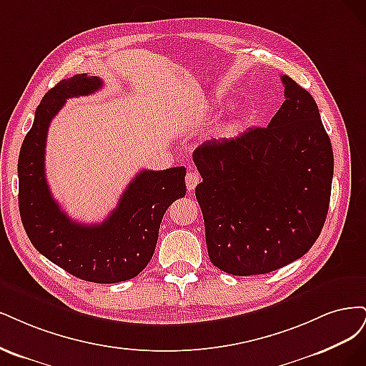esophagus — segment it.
I'll use <instances>...</instances> for the list:
<instances>
[{
    "label": "esophagus",
    "instance_id": "obj_1",
    "mask_svg": "<svg viewBox=\"0 0 366 366\" xmlns=\"http://www.w3.org/2000/svg\"><path fill=\"white\" fill-rule=\"evenodd\" d=\"M200 182V176L194 169H188L187 176H185V184H187V190L193 192L196 185Z\"/></svg>",
    "mask_w": 366,
    "mask_h": 366
}]
</instances>
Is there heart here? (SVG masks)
<instances>
[{"mask_svg": "<svg viewBox=\"0 0 366 366\" xmlns=\"http://www.w3.org/2000/svg\"><path fill=\"white\" fill-rule=\"evenodd\" d=\"M227 104H228V102H217L216 103L217 108H225ZM251 122H252V114L249 111H244L239 117H235V119L231 120L229 123L223 124L220 127L219 135L223 137V138H229V137L237 135L242 131H244V129L251 124Z\"/></svg>", "mask_w": 366, "mask_h": 366, "instance_id": "obj_1", "label": "heart"}]
</instances>
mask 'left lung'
Here are the masks:
<instances>
[{"instance_id":"1","label":"left lung","mask_w":366,"mask_h":366,"mask_svg":"<svg viewBox=\"0 0 366 366\" xmlns=\"http://www.w3.org/2000/svg\"><path fill=\"white\" fill-rule=\"evenodd\" d=\"M281 80L286 100L267 127L193 152L209 260L231 275L267 274L298 260L328 213L332 143L310 92L289 76Z\"/></svg>"}]
</instances>
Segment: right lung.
<instances>
[{
  "instance_id": "right-lung-1",
  "label": "right lung",
  "mask_w": 366,
  "mask_h": 366,
  "mask_svg": "<svg viewBox=\"0 0 366 366\" xmlns=\"http://www.w3.org/2000/svg\"><path fill=\"white\" fill-rule=\"evenodd\" d=\"M102 86L100 77L76 74L45 94L21 146L18 202L22 225L44 257L80 280L112 285L137 277L150 262L164 213L187 193V172L141 170L102 223L81 225L69 219L46 184V132L66 99L88 96Z\"/></svg>"
}]
</instances>
